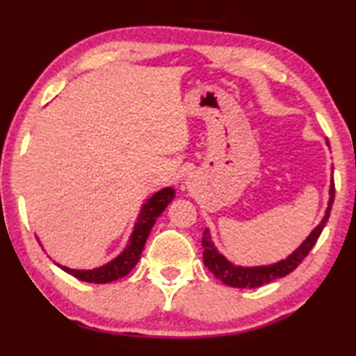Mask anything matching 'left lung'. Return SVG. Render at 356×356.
I'll return each instance as SVG.
<instances>
[{"mask_svg": "<svg viewBox=\"0 0 356 356\" xmlns=\"http://www.w3.org/2000/svg\"><path fill=\"white\" fill-rule=\"evenodd\" d=\"M334 193H335L334 181H330L329 202H327V209H325L323 220H321L319 225L309 233V236L306 238V240L301 243V245L296 248L290 256H286L285 259L269 266H254V267L235 266L233 262L228 261L225 256L218 252L211 238V232H209V228H206L202 233L204 264H206L207 269L211 270L218 280H222L223 284L228 286H233V289H256V286L269 284L272 280L282 279V277L289 275L290 272H293L296 267L301 264V261L309 254V251L313 250L316 241H318L321 232H323L325 222H327L329 218L330 209H332Z\"/></svg>", "mask_w": 356, "mask_h": 356, "instance_id": "obj_1", "label": "left lung"}]
</instances>
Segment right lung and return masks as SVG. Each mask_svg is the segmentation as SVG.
<instances>
[{
	"label": "right lung",
	"instance_id": "1",
	"mask_svg": "<svg viewBox=\"0 0 356 356\" xmlns=\"http://www.w3.org/2000/svg\"><path fill=\"white\" fill-rule=\"evenodd\" d=\"M175 189L173 188H163L154 194L152 197L147 199L140 207L139 217L134 223V230L131 233L128 245L123 251L120 252L115 259H111L106 264L95 267V269H70V267L56 264L61 267L67 274L76 277L82 282H89V284H108V282H115L121 279V277L128 275L131 270L134 269L140 259V252L144 250L145 241L150 230H152L154 223L157 218L162 216L165 207L173 201ZM38 240V238H37Z\"/></svg>",
	"mask_w": 356,
	"mask_h": 356
}]
</instances>
